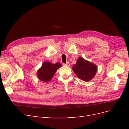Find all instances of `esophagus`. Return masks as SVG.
<instances>
[{
  "label": "esophagus",
  "instance_id": "obj_1",
  "mask_svg": "<svg viewBox=\"0 0 129 129\" xmlns=\"http://www.w3.org/2000/svg\"><path fill=\"white\" fill-rule=\"evenodd\" d=\"M64 64V66H67V67H69V66H70V65H71V64H70V63H69V62H67V63H66V64Z\"/></svg>",
  "mask_w": 129,
  "mask_h": 129
}]
</instances>
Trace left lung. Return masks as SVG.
Listing matches in <instances>:
<instances>
[{
    "label": "left lung",
    "mask_w": 129,
    "mask_h": 129,
    "mask_svg": "<svg viewBox=\"0 0 129 129\" xmlns=\"http://www.w3.org/2000/svg\"><path fill=\"white\" fill-rule=\"evenodd\" d=\"M73 70L77 76L84 81H89L95 76L97 71V66L83 57H79Z\"/></svg>",
    "instance_id": "1"
}]
</instances>
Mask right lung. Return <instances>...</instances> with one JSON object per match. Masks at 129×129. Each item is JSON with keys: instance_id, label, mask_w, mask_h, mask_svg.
I'll return each mask as SVG.
<instances>
[{"instance_id": "1", "label": "right lung", "mask_w": 129, "mask_h": 129, "mask_svg": "<svg viewBox=\"0 0 129 129\" xmlns=\"http://www.w3.org/2000/svg\"><path fill=\"white\" fill-rule=\"evenodd\" d=\"M61 66V64L58 62L53 64L48 61L45 62L38 71L37 76L40 80L44 82H47L52 79L57 70Z\"/></svg>"}]
</instances>
